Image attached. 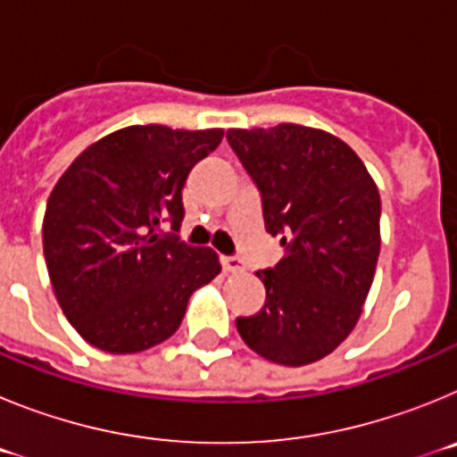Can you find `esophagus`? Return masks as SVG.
Segmentation results:
<instances>
[{
    "instance_id": "34e87169",
    "label": "esophagus",
    "mask_w": 457,
    "mask_h": 457,
    "mask_svg": "<svg viewBox=\"0 0 457 457\" xmlns=\"http://www.w3.org/2000/svg\"><path fill=\"white\" fill-rule=\"evenodd\" d=\"M221 265H224L226 272H231V274L245 272V265H242L240 258H236V256H224L221 258Z\"/></svg>"
}]
</instances>
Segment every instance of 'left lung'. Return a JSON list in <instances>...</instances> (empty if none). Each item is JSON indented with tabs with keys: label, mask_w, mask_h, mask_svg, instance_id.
<instances>
[{
	"label": "left lung",
	"mask_w": 457,
	"mask_h": 457,
	"mask_svg": "<svg viewBox=\"0 0 457 457\" xmlns=\"http://www.w3.org/2000/svg\"><path fill=\"white\" fill-rule=\"evenodd\" d=\"M263 196L265 231L284 256L256 272L265 306L237 318L242 341L281 366L341 345L364 311L379 256V192L357 153L306 125L226 132Z\"/></svg>",
	"instance_id": "8db88e82"
}]
</instances>
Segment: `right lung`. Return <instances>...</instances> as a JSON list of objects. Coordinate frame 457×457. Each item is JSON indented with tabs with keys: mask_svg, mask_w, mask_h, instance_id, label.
Segmentation results:
<instances>
[{
	"mask_svg": "<svg viewBox=\"0 0 457 457\" xmlns=\"http://www.w3.org/2000/svg\"><path fill=\"white\" fill-rule=\"evenodd\" d=\"M224 130L128 125L84 148L56 180L43 253L56 302L79 337L132 354L176 334L194 290L221 272L210 247L160 236L183 221V187Z\"/></svg>",
	"mask_w": 457,
	"mask_h": 457,
	"instance_id": "obj_1",
	"label": "right lung"
}]
</instances>
